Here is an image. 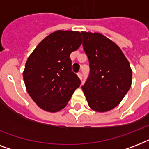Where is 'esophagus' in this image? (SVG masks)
Masks as SVG:
<instances>
[{
    "mask_svg": "<svg viewBox=\"0 0 149 149\" xmlns=\"http://www.w3.org/2000/svg\"><path fill=\"white\" fill-rule=\"evenodd\" d=\"M77 76H78V77H79V78L80 79H82V77H83V74H82V72H78V73H77Z\"/></svg>",
    "mask_w": 149,
    "mask_h": 149,
    "instance_id": "34e87169",
    "label": "esophagus"
}]
</instances>
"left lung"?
Here are the masks:
<instances>
[{
    "label": "left lung",
    "mask_w": 149,
    "mask_h": 149,
    "mask_svg": "<svg viewBox=\"0 0 149 149\" xmlns=\"http://www.w3.org/2000/svg\"><path fill=\"white\" fill-rule=\"evenodd\" d=\"M81 33L91 69L82 86L84 95L93 111H111L120 104L132 86L130 63L118 45L104 35Z\"/></svg>",
    "instance_id": "8db88e82"
}]
</instances>
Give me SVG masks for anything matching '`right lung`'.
I'll list each match as a JSON object with an SVG mask.
<instances>
[{"instance_id": "1", "label": "right lung", "mask_w": 149, "mask_h": 149, "mask_svg": "<svg viewBox=\"0 0 149 149\" xmlns=\"http://www.w3.org/2000/svg\"><path fill=\"white\" fill-rule=\"evenodd\" d=\"M81 43L79 31L58 30L46 36L28 58L24 84L31 99L44 111L54 113L64 108L80 85L70 56Z\"/></svg>"}]
</instances>
